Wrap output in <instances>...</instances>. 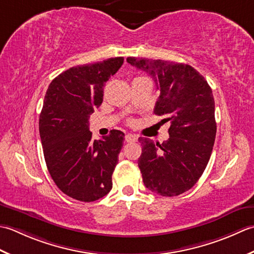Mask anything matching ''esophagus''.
Returning a JSON list of instances; mask_svg holds the SVG:
<instances>
[{
  "label": "esophagus",
  "instance_id": "34e87169",
  "mask_svg": "<svg viewBox=\"0 0 254 254\" xmlns=\"http://www.w3.org/2000/svg\"><path fill=\"white\" fill-rule=\"evenodd\" d=\"M125 140L127 142H136L138 140V137L136 136V134H132V133H128L126 134L125 137Z\"/></svg>",
  "mask_w": 254,
  "mask_h": 254
}]
</instances>
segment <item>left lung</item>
Instances as JSON below:
<instances>
[{
    "mask_svg": "<svg viewBox=\"0 0 254 254\" xmlns=\"http://www.w3.org/2000/svg\"><path fill=\"white\" fill-rule=\"evenodd\" d=\"M127 62L152 77L159 90L154 114L171 124L167 141L139 138L143 183L153 193L178 196L196 184L213 151L217 130L213 91L189 64L134 57Z\"/></svg>",
    "mask_w": 254,
    "mask_h": 254,
    "instance_id": "8db88e82",
    "label": "left lung"
}]
</instances>
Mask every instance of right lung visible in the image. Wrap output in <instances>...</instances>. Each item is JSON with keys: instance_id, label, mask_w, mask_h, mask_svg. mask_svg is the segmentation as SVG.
<instances>
[{"instance_id": "right-lung-1", "label": "right lung", "mask_w": 254, "mask_h": 254, "mask_svg": "<svg viewBox=\"0 0 254 254\" xmlns=\"http://www.w3.org/2000/svg\"><path fill=\"white\" fill-rule=\"evenodd\" d=\"M123 57L72 66L51 81L39 116L45 161L61 192L94 201L112 190L125 133L112 130L93 140L89 118L103 102L104 85L121 68Z\"/></svg>"}]
</instances>
